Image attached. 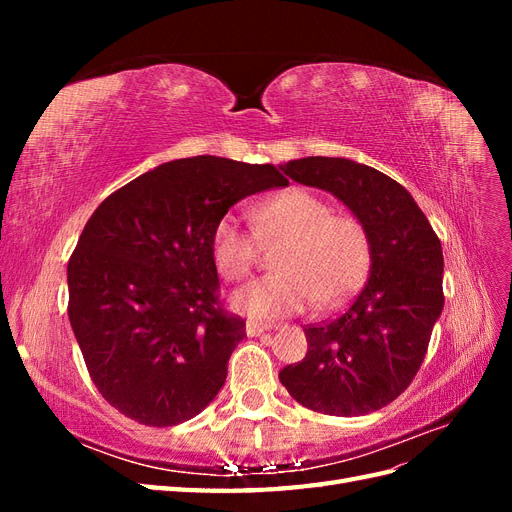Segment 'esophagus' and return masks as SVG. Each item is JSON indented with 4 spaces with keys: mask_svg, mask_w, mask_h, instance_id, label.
Returning <instances> with one entry per match:
<instances>
[{
    "mask_svg": "<svg viewBox=\"0 0 512 512\" xmlns=\"http://www.w3.org/2000/svg\"><path fill=\"white\" fill-rule=\"evenodd\" d=\"M267 331H269L267 324H258V322H252V320L245 324V333H247V337H258V335L267 333Z\"/></svg>",
    "mask_w": 512,
    "mask_h": 512,
    "instance_id": "1",
    "label": "esophagus"
}]
</instances>
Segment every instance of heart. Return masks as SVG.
<instances>
[{
    "instance_id": "heart-1",
    "label": "heart",
    "mask_w": 512,
    "mask_h": 512,
    "mask_svg": "<svg viewBox=\"0 0 512 512\" xmlns=\"http://www.w3.org/2000/svg\"><path fill=\"white\" fill-rule=\"evenodd\" d=\"M256 235L262 241L284 239L275 267L232 292L235 312L252 320H277L301 314L316 299L329 307L346 301L365 280L371 243L365 226L335 215L322 196L292 188L269 196L252 211ZM256 235L237 215L226 213L213 226L211 256L228 282L243 280L256 260Z\"/></svg>"
}]
</instances>
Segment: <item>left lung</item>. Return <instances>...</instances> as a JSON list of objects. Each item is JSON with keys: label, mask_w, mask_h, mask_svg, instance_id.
<instances>
[{"label": "left lung", "mask_w": 512, "mask_h": 512, "mask_svg": "<svg viewBox=\"0 0 512 512\" xmlns=\"http://www.w3.org/2000/svg\"><path fill=\"white\" fill-rule=\"evenodd\" d=\"M280 168L342 200L371 243L367 284L342 316L305 329V359L284 367L280 382L314 412H376L408 389L442 314L440 239L404 185L376 168L322 156Z\"/></svg>", "instance_id": "obj_1"}]
</instances>
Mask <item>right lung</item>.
<instances>
[{"instance_id":"1","label":"right lung","mask_w":512,"mask_h":512,"mask_svg":"<svg viewBox=\"0 0 512 512\" xmlns=\"http://www.w3.org/2000/svg\"><path fill=\"white\" fill-rule=\"evenodd\" d=\"M286 185L271 164L196 156L147 170L91 215L68 262V316L121 414L170 427L220 393L245 322L218 307L213 226L245 196Z\"/></svg>"}]
</instances>
